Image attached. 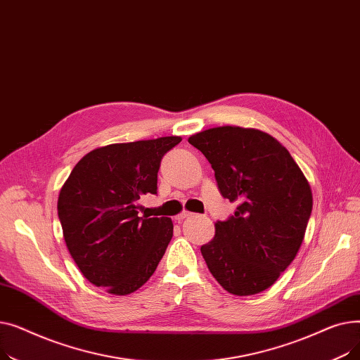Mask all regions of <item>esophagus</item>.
<instances>
[{
  "mask_svg": "<svg viewBox=\"0 0 360 360\" xmlns=\"http://www.w3.org/2000/svg\"><path fill=\"white\" fill-rule=\"evenodd\" d=\"M191 214H193L191 212H188V210H184L182 213H179V214H178V216L175 217V220H176V221H182L184 219H186V217H190Z\"/></svg>",
  "mask_w": 360,
  "mask_h": 360,
  "instance_id": "34e87169",
  "label": "esophagus"
}]
</instances>
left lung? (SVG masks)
<instances>
[{
	"instance_id": "obj_1",
	"label": "left lung",
	"mask_w": 360,
	"mask_h": 360,
	"mask_svg": "<svg viewBox=\"0 0 360 360\" xmlns=\"http://www.w3.org/2000/svg\"><path fill=\"white\" fill-rule=\"evenodd\" d=\"M210 162L220 194L238 202L201 254L220 286L259 293L295 259L312 212V191L288 148L254 128L217 127L188 139Z\"/></svg>"
}]
</instances>
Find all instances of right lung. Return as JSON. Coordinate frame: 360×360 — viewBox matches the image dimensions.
Wrapping results in <instances>:
<instances>
[{
    "mask_svg": "<svg viewBox=\"0 0 360 360\" xmlns=\"http://www.w3.org/2000/svg\"><path fill=\"white\" fill-rule=\"evenodd\" d=\"M181 137L109 144L74 166L58 197L67 248L91 285L129 295L155 273L174 235L169 217L141 216L140 198L158 193L165 153Z\"/></svg>",
    "mask_w": 360,
    "mask_h": 360,
    "instance_id": "right-lung-1",
    "label": "right lung"
}]
</instances>
